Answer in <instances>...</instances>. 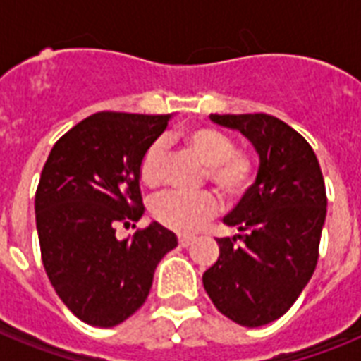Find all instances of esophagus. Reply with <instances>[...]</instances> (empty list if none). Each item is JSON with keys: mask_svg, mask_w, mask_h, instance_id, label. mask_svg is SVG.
Returning <instances> with one entry per match:
<instances>
[{"mask_svg": "<svg viewBox=\"0 0 361 361\" xmlns=\"http://www.w3.org/2000/svg\"><path fill=\"white\" fill-rule=\"evenodd\" d=\"M195 241V238L192 236H180L178 238V243H180V247H189Z\"/></svg>", "mask_w": 361, "mask_h": 361, "instance_id": "1", "label": "esophagus"}]
</instances>
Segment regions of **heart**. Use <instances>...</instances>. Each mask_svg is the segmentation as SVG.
Masks as SVG:
<instances>
[{"label": "heart", "mask_w": 361, "mask_h": 361, "mask_svg": "<svg viewBox=\"0 0 361 361\" xmlns=\"http://www.w3.org/2000/svg\"><path fill=\"white\" fill-rule=\"evenodd\" d=\"M183 144L208 169V180L225 197L238 198L251 187L255 164L245 153L234 152V142L214 127H192L183 135ZM138 174L144 185L155 187L164 176V140H153L138 164ZM219 209L212 192L187 195L180 191L161 192L152 200L153 217L176 232H195L215 217Z\"/></svg>", "instance_id": "obj_1"}]
</instances>
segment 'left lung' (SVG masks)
<instances>
[{
    "label": "left lung",
    "instance_id": "left-lung-1",
    "mask_svg": "<svg viewBox=\"0 0 361 361\" xmlns=\"http://www.w3.org/2000/svg\"><path fill=\"white\" fill-rule=\"evenodd\" d=\"M240 130L258 153L257 180L226 215L234 238H217L219 258L202 283L217 311L247 328L269 324L292 307L311 279L326 187L313 147L290 125L268 114H212Z\"/></svg>",
    "mask_w": 361,
    "mask_h": 361
}]
</instances>
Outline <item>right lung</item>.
<instances>
[{
    "label": "right lung",
    "instance_id": "obj_1",
    "mask_svg": "<svg viewBox=\"0 0 361 361\" xmlns=\"http://www.w3.org/2000/svg\"><path fill=\"white\" fill-rule=\"evenodd\" d=\"M170 114L99 112L67 130L35 192L42 266L61 302L99 328L121 324L146 302L161 258L178 245L153 221L118 240L116 226L144 214L138 164Z\"/></svg>",
    "mask_w": 361,
    "mask_h": 361
}]
</instances>
